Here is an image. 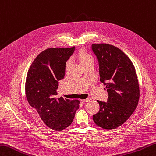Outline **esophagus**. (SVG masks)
Listing matches in <instances>:
<instances>
[{"label":"esophagus","mask_w":156,"mask_h":156,"mask_svg":"<svg viewBox=\"0 0 156 156\" xmlns=\"http://www.w3.org/2000/svg\"><path fill=\"white\" fill-rule=\"evenodd\" d=\"M90 100V98H87V99H82L81 100V101L82 102V103H86V102H88V101H89Z\"/></svg>","instance_id":"esophagus-1"}]
</instances>
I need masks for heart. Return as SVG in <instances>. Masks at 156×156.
I'll use <instances>...</instances> for the list:
<instances>
[{
	"mask_svg": "<svg viewBox=\"0 0 156 156\" xmlns=\"http://www.w3.org/2000/svg\"><path fill=\"white\" fill-rule=\"evenodd\" d=\"M77 59L82 66L89 62H94V59L93 56L84 50L80 51L77 54ZM69 63H70V61H68V63H67V65L68 66Z\"/></svg>",
	"mask_w": 156,
	"mask_h": 156,
	"instance_id": "obj_1",
	"label": "heart"
}]
</instances>
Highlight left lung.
I'll return each instance as SVG.
<instances>
[{
	"label": "left lung",
	"instance_id": "left-lung-1",
	"mask_svg": "<svg viewBox=\"0 0 156 156\" xmlns=\"http://www.w3.org/2000/svg\"><path fill=\"white\" fill-rule=\"evenodd\" d=\"M99 63L100 81L105 85L107 102L97 101L99 111L94 122L106 130L116 129L133 114L138 105L139 85L135 68L120 48L108 44H92Z\"/></svg>",
	"mask_w": 156,
	"mask_h": 156
}]
</instances>
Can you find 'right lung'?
I'll list each match as a JSON object with an SVG mask.
<instances>
[{
	"label": "right lung",
	"instance_id": "1",
	"mask_svg": "<svg viewBox=\"0 0 156 156\" xmlns=\"http://www.w3.org/2000/svg\"><path fill=\"white\" fill-rule=\"evenodd\" d=\"M74 50L75 47L47 48L36 57L27 74V101L44 124L55 131L68 127L79 108L78 100L55 97L59 81L65 76L66 62Z\"/></svg>",
	"mask_w": 156,
	"mask_h": 156
}]
</instances>
